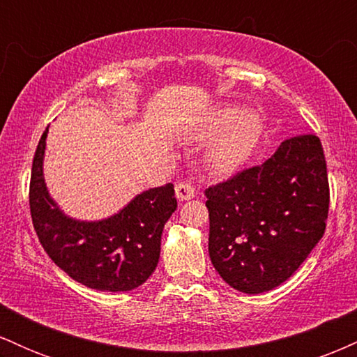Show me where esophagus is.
<instances>
[{
  "instance_id": "obj_1",
  "label": "esophagus",
  "mask_w": 357,
  "mask_h": 357,
  "mask_svg": "<svg viewBox=\"0 0 357 357\" xmlns=\"http://www.w3.org/2000/svg\"><path fill=\"white\" fill-rule=\"evenodd\" d=\"M196 191L195 188L191 186V183L188 181H181L176 184V198L179 199V202H188V199H192L195 198Z\"/></svg>"
}]
</instances>
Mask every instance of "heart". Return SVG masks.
I'll return each mask as SVG.
<instances>
[{
	"mask_svg": "<svg viewBox=\"0 0 357 357\" xmlns=\"http://www.w3.org/2000/svg\"><path fill=\"white\" fill-rule=\"evenodd\" d=\"M264 134V121L253 110L221 105L202 119L192 132L195 141L210 139L203 161L215 174H231L252 158Z\"/></svg>",
	"mask_w": 357,
	"mask_h": 357,
	"instance_id": "heart-1",
	"label": "heart"
}]
</instances>
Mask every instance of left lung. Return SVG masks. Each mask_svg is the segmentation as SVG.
Wrapping results in <instances>:
<instances>
[{
    "mask_svg": "<svg viewBox=\"0 0 357 357\" xmlns=\"http://www.w3.org/2000/svg\"><path fill=\"white\" fill-rule=\"evenodd\" d=\"M210 258L245 294L284 284L326 231L329 179L321 139L290 137L264 165L206 190Z\"/></svg>",
    "mask_w": 357,
    "mask_h": 357,
    "instance_id": "8db88e82",
    "label": "left lung"
}]
</instances>
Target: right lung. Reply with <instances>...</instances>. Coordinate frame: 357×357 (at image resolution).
<instances>
[{"label": "right lung", "instance_id": "obj_1", "mask_svg": "<svg viewBox=\"0 0 357 357\" xmlns=\"http://www.w3.org/2000/svg\"><path fill=\"white\" fill-rule=\"evenodd\" d=\"M48 127L36 146L30 179V211L40 243L65 273L104 292L142 285L158 267L161 235L178 202L171 183L137 195L124 210L102 221L65 216L48 195L43 154Z\"/></svg>", "mask_w": 357, "mask_h": 357}]
</instances>
